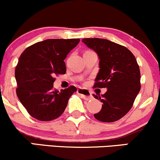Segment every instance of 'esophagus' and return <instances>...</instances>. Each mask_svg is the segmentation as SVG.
<instances>
[{
    "label": "esophagus",
    "mask_w": 160,
    "mask_h": 160,
    "mask_svg": "<svg viewBox=\"0 0 160 160\" xmlns=\"http://www.w3.org/2000/svg\"><path fill=\"white\" fill-rule=\"evenodd\" d=\"M78 94H80L82 96V98H84L85 100H91L92 99V94L87 89H83V88H78V91H77Z\"/></svg>",
    "instance_id": "obj_1"
}]
</instances>
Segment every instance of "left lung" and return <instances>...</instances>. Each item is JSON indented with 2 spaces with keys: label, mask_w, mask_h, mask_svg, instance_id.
<instances>
[{
  "label": "left lung",
  "mask_w": 160,
  "mask_h": 160,
  "mask_svg": "<svg viewBox=\"0 0 160 160\" xmlns=\"http://www.w3.org/2000/svg\"><path fill=\"white\" fill-rule=\"evenodd\" d=\"M82 42L99 57V72L94 88H106L107 92L94 95L103 103L95 119L112 122L122 118L132 107L141 90V73L137 60L128 48L103 38H84Z\"/></svg>",
  "instance_id": "obj_1"
}]
</instances>
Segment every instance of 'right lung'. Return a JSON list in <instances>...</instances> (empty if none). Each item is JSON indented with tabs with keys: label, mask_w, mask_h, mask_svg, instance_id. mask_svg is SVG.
<instances>
[{
	"label": "right lung",
	"mask_w": 160,
	"mask_h": 160,
	"mask_svg": "<svg viewBox=\"0 0 160 160\" xmlns=\"http://www.w3.org/2000/svg\"><path fill=\"white\" fill-rule=\"evenodd\" d=\"M79 38L48 39L27 48L15 69L17 94L33 118L51 121L62 114L68 100L77 88L70 86L60 91L53 88L55 75L65 74L64 60Z\"/></svg>",
	"instance_id": "1"
}]
</instances>
